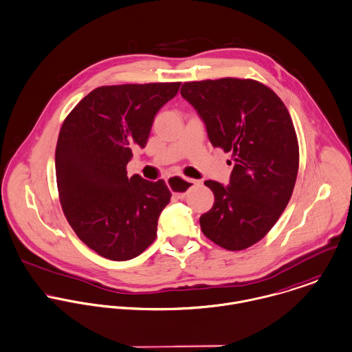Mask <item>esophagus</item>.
<instances>
[{
	"mask_svg": "<svg viewBox=\"0 0 352 352\" xmlns=\"http://www.w3.org/2000/svg\"><path fill=\"white\" fill-rule=\"evenodd\" d=\"M201 182L192 178H184V177H171L167 179V185L174 190V196L179 200L186 197V193L190 188L199 186Z\"/></svg>",
	"mask_w": 352,
	"mask_h": 352,
	"instance_id": "1",
	"label": "esophagus"
}]
</instances>
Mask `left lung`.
I'll list each match as a JSON object with an SVG mask.
<instances>
[{"label":"left lung","mask_w":352,"mask_h":352,"mask_svg":"<svg viewBox=\"0 0 352 352\" xmlns=\"http://www.w3.org/2000/svg\"><path fill=\"white\" fill-rule=\"evenodd\" d=\"M181 95L204 121L212 145L234 162L230 185L204 182L214 203L200 217L201 230L227 250H243L268 234L291 199L299 146L289 113L252 78L190 81Z\"/></svg>","instance_id":"8db88e82"}]
</instances>
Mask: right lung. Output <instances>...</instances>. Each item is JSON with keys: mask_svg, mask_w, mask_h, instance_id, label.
<instances>
[{"mask_svg": "<svg viewBox=\"0 0 352 352\" xmlns=\"http://www.w3.org/2000/svg\"><path fill=\"white\" fill-rule=\"evenodd\" d=\"M181 82L104 85L82 98L65 118L56 148L63 211L76 235L113 261L138 257L156 238L170 203L163 179L128 177L132 149L144 148L156 113Z\"/></svg>", "mask_w": 352, "mask_h": 352, "instance_id": "right-lung-1", "label": "right lung"}]
</instances>
